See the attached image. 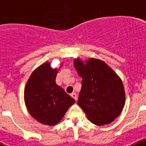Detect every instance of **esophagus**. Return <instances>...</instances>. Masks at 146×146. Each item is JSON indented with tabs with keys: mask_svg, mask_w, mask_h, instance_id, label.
Masks as SVG:
<instances>
[{
	"mask_svg": "<svg viewBox=\"0 0 146 146\" xmlns=\"http://www.w3.org/2000/svg\"><path fill=\"white\" fill-rule=\"evenodd\" d=\"M71 96H72V97L73 98V99H74V100H75V101H77V94H76L75 93H72V94H71Z\"/></svg>",
	"mask_w": 146,
	"mask_h": 146,
	"instance_id": "34e87169",
	"label": "esophagus"
}]
</instances>
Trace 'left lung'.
Wrapping results in <instances>:
<instances>
[{
  "mask_svg": "<svg viewBox=\"0 0 146 146\" xmlns=\"http://www.w3.org/2000/svg\"><path fill=\"white\" fill-rule=\"evenodd\" d=\"M74 66L82 80L77 104L94 124L113 122L124 107L126 96L123 82L103 60L90 58L74 59Z\"/></svg>",
  "mask_w": 146,
  "mask_h": 146,
  "instance_id": "1",
  "label": "left lung"
}]
</instances>
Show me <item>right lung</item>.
I'll list each match as a JSON object with an SVG mask.
<instances>
[{
    "label": "right lung",
    "mask_w": 146,
    "mask_h": 146,
    "mask_svg": "<svg viewBox=\"0 0 146 146\" xmlns=\"http://www.w3.org/2000/svg\"><path fill=\"white\" fill-rule=\"evenodd\" d=\"M63 64L64 62L59 68L55 69L50 66L48 61L41 64L32 72L25 84V106L30 115L42 124H57L75 102L55 82L58 72Z\"/></svg>",
    "instance_id": "right-lung-1"
}]
</instances>
